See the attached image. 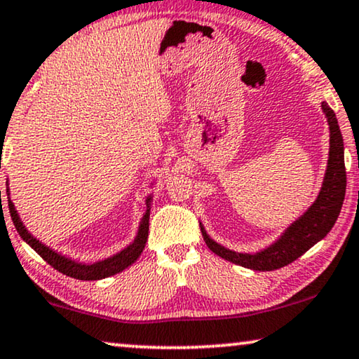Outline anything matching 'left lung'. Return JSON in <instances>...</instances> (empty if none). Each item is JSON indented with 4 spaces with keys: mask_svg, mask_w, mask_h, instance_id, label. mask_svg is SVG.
<instances>
[{
    "mask_svg": "<svg viewBox=\"0 0 359 359\" xmlns=\"http://www.w3.org/2000/svg\"><path fill=\"white\" fill-rule=\"evenodd\" d=\"M320 107L324 110L327 122H329L330 148L325 175L316 201L281 232L278 239L266 245L265 249L252 252V254L250 252H236L221 245L213 237H210L203 223L200 221V229L206 245L221 259L257 271L278 270L281 266L299 259L312 245L324 239L333 228L338 215H340L343 200H345V148H343L341 131L338 127L335 112L327 102H322Z\"/></svg>",
    "mask_w": 359,
    "mask_h": 359,
    "instance_id": "8db88e82",
    "label": "left lung"
}]
</instances>
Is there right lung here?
<instances>
[{
    "label": "right lung",
    "mask_w": 359,
    "mask_h": 359,
    "mask_svg": "<svg viewBox=\"0 0 359 359\" xmlns=\"http://www.w3.org/2000/svg\"><path fill=\"white\" fill-rule=\"evenodd\" d=\"M154 185V182H151V187ZM8 191V206L9 213H11L13 223L16 226L19 236L22 237L27 244L32 247V249L37 252V254L42 257V259L53 266L55 270L62 271L63 275L72 276V278L76 280H84V281H94V280H102L109 278V276L117 275L125 269H128L131 264H135L136 259L143 252L146 241H148V231H149V211H151V200H153V195L146 196V211L143 213V218L140 221L138 231H136L135 239L130 242V244L122 249L117 254L107 257V259L90 262V264H86V262H78L72 259V257H67L60 252L53 250L52 247L45 245L43 242H40L37 237L30 234L29 229L24 226L21 216H19L16 206L11 201V196H9V187L6 189ZM1 195V190H0Z\"/></svg>",
    "instance_id": "add662e5"
}]
</instances>
